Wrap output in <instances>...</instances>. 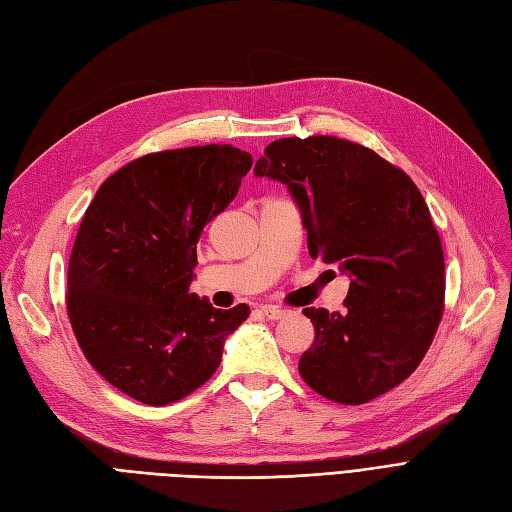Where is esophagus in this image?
<instances>
[{
    "instance_id": "obj_1",
    "label": "esophagus",
    "mask_w": 512,
    "mask_h": 512,
    "mask_svg": "<svg viewBox=\"0 0 512 512\" xmlns=\"http://www.w3.org/2000/svg\"><path fill=\"white\" fill-rule=\"evenodd\" d=\"M260 312L265 314L269 321H278L282 316H286V310H282L280 306H260Z\"/></svg>"
}]
</instances>
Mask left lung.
<instances>
[{
	"mask_svg": "<svg viewBox=\"0 0 512 512\" xmlns=\"http://www.w3.org/2000/svg\"><path fill=\"white\" fill-rule=\"evenodd\" d=\"M254 172L293 193L310 256L351 278L342 312L303 310L316 336L301 379L342 405L390 392L420 366L444 314V250L420 189L375 150L331 135L275 140Z\"/></svg>",
	"mask_w": 512,
	"mask_h": 512,
	"instance_id": "left-lung-1",
	"label": "left lung"
}]
</instances>
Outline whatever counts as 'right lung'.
Instances as JSON below:
<instances>
[{"label":"right lung","mask_w":512,"mask_h":512,"mask_svg":"<svg viewBox=\"0 0 512 512\" xmlns=\"http://www.w3.org/2000/svg\"><path fill=\"white\" fill-rule=\"evenodd\" d=\"M252 155L230 144L150 153L96 191L68 260L66 310L99 375L161 407L196 392L247 316L189 293L204 226L234 200Z\"/></svg>","instance_id":"1"}]
</instances>
